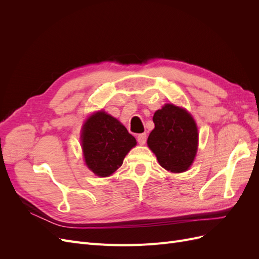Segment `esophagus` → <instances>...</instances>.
<instances>
[{
    "instance_id": "obj_1",
    "label": "esophagus",
    "mask_w": 259,
    "mask_h": 259,
    "mask_svg": "<svg viewBox=\"0 0 259 259\" xmlns=\"http://www.w3.org/2000/svg\"><path fill=\"white\" fill-rule=\"evenodd\" d=\"M137 142L139 145H145L147 142V135L146 133H143V134H139L137 136Z\"/></svg>"
}]
</instances>
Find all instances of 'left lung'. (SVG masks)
Returning <instances> with one entry per match:
<instances>
[{
	"mask_svg": "<svg viewBox=\"0 0 259 259\" xmlns=\"http://www.w3.org/2000/svg\"><path fill=\"white\" fill-rule=\"evenodd\" d=\"M153 123L147 144L160 165L171 173L186 171L198 150L199 134L193 117L186 109L166 104L154 112Z\"/></svg>",
	"mask_w": 259,
	"mask_h": 259,
	"instance_id": "1",
	"label": "left lung"
}]
</instances>
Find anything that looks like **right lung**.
<instances>
[{"label": "right lung", "mask_w": 259, "mask_h": 259, "mask_svg": "<svg viewBox=\"0 0 259 259\" xmlns=\"http://www.w3.org/2000/svg\"><path fill=\"white\" fill-rule=\"evenodd\" d=\"M81 143L86 165L99 177L112 175L137 144L123 124L104 111L93 113L85 121Z\"/></svg>", "instance_id": "add662e5"}]
</instances>
